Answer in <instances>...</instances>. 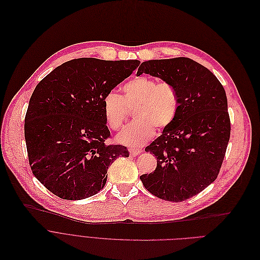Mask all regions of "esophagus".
Wrapping results in <instances>:
<instances>
[{
    "mask_svg": "<svg viewBox=\"0 0 260 260\" xmlns=\"http://www.w3.org/2000/svg\"><path fill=\"white\" fill-rule=\"evenodd\" d=\"M129 152H130V155H132V156H138L142 152V150L141 149H129Z\"/></svg>",
    "mask_w": 260,
    "mask_h": 260,
    "instance_id": "esophagus-1",
    "label": "esophagus"
}]
</instances>
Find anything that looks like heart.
<instances>
[{"mask_svg":"<svg viewBox=\"0 0 260 260\" xmlns=\"http://www.w3.org/2000/svg\"><path fill=\"white\" fill-rule=\"evenodd\" d=\"M180 97L170 82H158L139 76L122 86V95L110 92L104 100V113L108 126L120 129L126 121L128 110H134V122L123 129L116 138L119 144L131 148L145 145L155 133L165 129L177 117Z\"/></svg>","mask_w":260,"mask_h":260,"instance_id":"b5f03b06","label":"heart"}]
</instances>
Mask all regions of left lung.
<instances>
[{
  "label": "left lung",
  "instance_id": "8db88e82",
  "mask_svg": "<svg viewBox=\"0 0 260 260\" xmlns=\"http://www.w3.org/2000/svg\"><path fill=\"white\" fill-rule=\"evenodd\" d=\"M142 74L174 84L180 106L174 122L146 147L156 168L140 179L159 199L187 200L216 180L223 162L231 134L224 88L211 71L185 57L145 61L137 75Z\"/></svg>",
  "mask_w": 260,
  "mask_h": 260
}]
</instances>
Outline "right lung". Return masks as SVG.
Instances as JSON below:
<instances>
[{
    "label": "right lung",
    "instance_id": "add662e5",
    "mask_svg": "<svg viewBox=\"0 0 260 260\" xmlns=\"http://www.w3.org/2000/svg\"><path fill=\"white\" fill-rule=\"evenodd\" d=\"M139 60L74 59L44 77L30 97L25 142L34 176L64 200H81L106 185L108 168L126 147L107 145L104 100Z\"/></svg>",
    "mask_w": 260,
    "mask_h": 260
}]
</instances>
